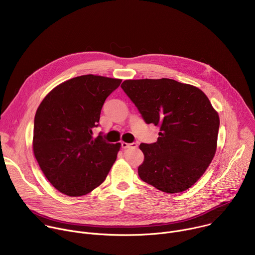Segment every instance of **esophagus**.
I'll list each match as a JSON object with an SVG mask.
<instances>
[{
  "instance_id": "esophagus-1",
  "label": "esophagus",
  "mask_w": 255,
  "mask_h": 255,
  "mask_svg": "<svg viewBox=\"0 0 255 255\" xmlns=\"http://www.w3.org/2000/svg\"><path fill=\"white\" fill-rule=\"evenodd\" d=\"M122 148H136L138 146V144L136 142L133 143H126V142H122Z\"/></svg>"
}]
</instances>
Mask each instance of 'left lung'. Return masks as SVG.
<instances>
[{
  "instance_id": "8db88e82",
  "label": "left lung",
  "mask_w": 255,
  "mask_h": 255,
  "mask_svg": "<svg viewBox=\"0 0 255 255\" xmlns=\"http://www.w3.org/2000/svg\"><path fill=\"white\" fill-rule=\"evenodd\" d=\"M121 88L146 124L159 127L154 143H141L140 178L168 194L191 188L217 147L219 115L198 88L170 79L128 80Z\"/></svg>"
}]
</instances>
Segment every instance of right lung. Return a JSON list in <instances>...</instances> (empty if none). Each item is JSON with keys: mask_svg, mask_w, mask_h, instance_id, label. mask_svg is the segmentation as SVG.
I'll list each match as a JSON object with an SVG mask.
<instances>
[{"mask_svg": "<svg viewBox=\"0 0 255 255\" xmlns=\"http://www.w3.org/2000/svg\"><path fill=\"white\" fill-rule=\"evenodd\" d=\"M121 80L87 75L54 88L34 118L33 151L38 164L60 193L80 197L99 187L117 158L120 143H108L99 126L106 99Z\"/></svg>", "mask_w": 255, "mask_h": 255, "instance_id": "obj_1", "label": "right lung"}]
</instances>
